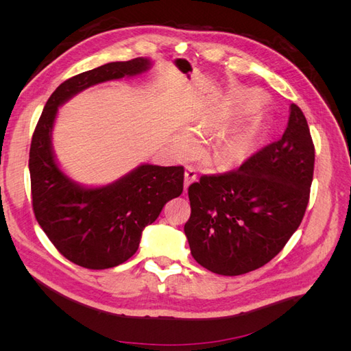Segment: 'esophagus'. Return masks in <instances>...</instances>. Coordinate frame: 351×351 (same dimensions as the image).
<instances>
[{"label": "esophagus", "mask_w": 351, "mask_h": 351, "mask_svg": "<svg viewBox=\"0 0 351 351\" xmlns=\"http://www.w3.org/2000/svg\"><path fill=\"white\" fill-rule=\"evenodd\" d=\"M197 180V174H196V169L192 165H187L186 167V173H184V189H187L190 184Z\"/></svg>", "instance_id": "esophagus-1"}]
</instances>
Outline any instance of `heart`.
Wrapping results in <instances>:
<instances>
[{"mask_svg":"<svg viewBox=\"0 0 351 351\" xmlns=\"http://www.w3.org/2000/svg\"><path fill=\"white\" fill-rule=\"evenodd\" d=\"M209 132V124L202 121L196 127V133L199 136H204ZM254 142V136L250 130L237 132L234 134H230L224 139H219L212 143L210 149L208 152V159L212 165L219 168H228L241 162L246 159L250 154ZM197 146L195 137L190 133H183L176 142V147L178 154L189 155L192 154Z\"/></svg>","mask_w":351,"mask_h":351,"instance_id":"b5f03b06","label":"heart"}]
</instances>
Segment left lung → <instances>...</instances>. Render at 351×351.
Listing matches in <instances>:
<instances>
[{
    "label": "left lung",
    "mask_w": 351,
    "mask_h": 351,
    "mask_svg": "<svg viewBox=\"0 0 351 351\" xmlns=\"http://www.w3.org/2000/svg\"><path fill=\"white\" fill-rule=\"evenodd\" d=\"M315 146L306 117L290 105L281 139L224 174L190 184L184 226L190 252L208 271L234 277L258 269L282 250L309 204Z\"/></svg>",
    "instance_id": "left-lung-1"
}]
</instances>
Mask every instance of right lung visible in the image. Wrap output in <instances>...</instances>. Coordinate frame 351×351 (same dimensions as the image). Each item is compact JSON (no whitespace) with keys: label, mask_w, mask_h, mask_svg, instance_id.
Instances as JSON below:
<instances>
[{"label":"right lung","mask_w":351,"mask_h":351,"mask_svg":"<svg viewBox=\"0 0 351 351\" xmlns=\"http://www.w3.org/2000/svg\"><path fill=\"white\" fill-rule=\"evenodd\" d=\"M149 69L151 60L139 57L108 62L62 82L47 101L32 136L29 171L36 221L62 256L79 267L107 269L132 258L143 228L183 192L182 165L142 164L111 184L84 187L61 171L52 151L58 107L93 84Z\"/></svg>","instance_id":"1"}]
</instances>
